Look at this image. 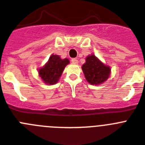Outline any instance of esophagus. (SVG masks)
<instances>
[{"instance_id": "esophagus-1", "label": "esophagus", "mask_w": 145, "mask_h": 145, "mask_svg": "<svg viewBox=\"0 0 145 145\" xmlns=\"http://www.w3.org/2000/svg\"><path fill=\"white\" fill-rule=\"evenodd\" d=\"M71 61L72 63H74V64H77V63H78V60H77V59H76V58H72Z\"/></svg>"}]
</instances>
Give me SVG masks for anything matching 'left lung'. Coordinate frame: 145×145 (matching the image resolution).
Segmentation results:
<instances>
[{
    "mask_svg": "<svg viewBox=\"0 0 145 145\" xmlns=\"http://www.w3.org/2000/svg\"><path fill=\"white\" fill-rule=\"evenodd\" d=\"M86 80L91 85H98L105 82L110 75V69L104 65L94 55L86 57V62L82 66Z\"/></svg>",
    "mask_w": 145,
    "mask_h": 145,
    "instance_id": "8db88e82",
    "label": "left lung"
}]
</instances>
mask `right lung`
Wrapping results in <instances>:
<instances>
[{"mask_svg": "<svg viewBox=\"0 0 145 145\" xmlns=\"http://www.w3.org/2000/svg\"><path fill=\"white\" fill-rule=\"evenodd\" d=\"M69 63L68 59H62L58 55H52L43 68L39 70V74L45 83L53 85L57 82L65 65Z\"/></svg>", "mask_w": 145, "mask_h": 145, "instance_id": "add662e5", "label": "right lung"}]
</instances>
